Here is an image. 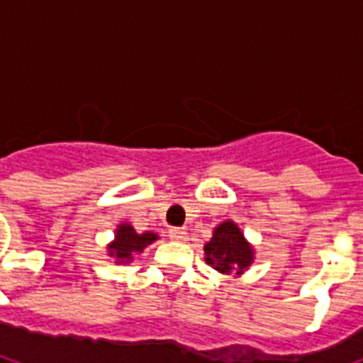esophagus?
<instances>
[{"label": "esophagus", "mask_w": 363, "mask_h": 363, "mask_svg": "<svg viewBox=\"0 0 363 363\" xmlns=\"http://www.w3.org/2000/svg\"><path fill=\"white\" fill-rule=\"evenodd\" d=\"M167 233H169V239H173V241H186V232L182 228H171Z\"/></svg>", "instance_id": "1"}]
</instances>
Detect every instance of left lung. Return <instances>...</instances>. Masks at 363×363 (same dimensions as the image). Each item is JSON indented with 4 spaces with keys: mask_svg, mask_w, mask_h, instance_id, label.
Masks as SVG:
<instances>
[{
    "mask_svg": "<svg viewBox=\"0 0 363 363\" xmlns=\"http://www.w3.org/2000/svg\"><path fill=\"white\" fill-rule=\"evenodd\" d=\"M205 262L220 273H241L252 262V248L233 222H224L215 230V235L205 245Z\"/></svg>",
    "mask_w": 363,
    "mask_h": 363,
    "instance_id": "obj_1",
    "label": "left lung"
}]
</instances>
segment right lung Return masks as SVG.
Returning <instances> with one entry per match:
<instances>
[{"label": "right lung", "mask_w": 363, "mask_h": 363, "mask_svg": "<svg viewBox=\"0 0 363 363\" xmlns=\"http://www.w3.org/2000/svg\"><path fill=\"white\" fill-rule=\"evenodd\" d=\"M115 238H116L115 242H111L109 245L111 256H116L121 262H124V259L130 262L131 254L141 252L143 248L147 247V245L156 241L158 235L150 232L141 233V235H139L133 228L128 226V224H122V226L116 230Z\"/></svg>", "instance_id": "right-lung-1"}]
</instances>
